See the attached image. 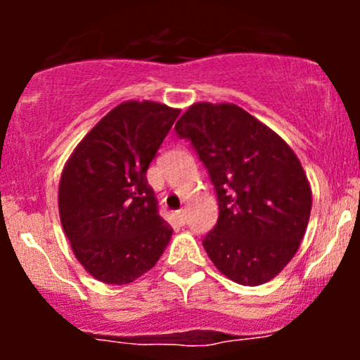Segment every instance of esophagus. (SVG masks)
Instances as JSON below:
<instances>
[{
	"instance_id": "1",
	"label": "esophagus",
	"mask_w": 360,
	"mask_h": 360,
	"mask_svg": "<svg viewBox=\"0 0 360 360\" xmlns=\"http://www.w3.org/2000/svg\"><path fill=\"white\" fill-rule=\"evenodd\" d=\"M177 218H179V221H181V223H184V221H186V210H184V208L177 210Z\"/></svg>"
}]
</instances>
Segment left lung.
Returning <instances> with one entry per match:
<instances>
[{"label":"left lung","mask_w":360,"mask_h":360,"mask_svg":"<svg viewBox=\"0 0 360 360\" xmlns=\"http://www.w3.org/2000/svg\"><path fill=\"white\" fill-rule=\"evenodd\" d=\"M218 196L203 247L218 271L243 286L274 279L295 257L311 213V186L283 139L233 103H194L177 120Z\"/></svg>","instance_id":"1"}]
</instances>
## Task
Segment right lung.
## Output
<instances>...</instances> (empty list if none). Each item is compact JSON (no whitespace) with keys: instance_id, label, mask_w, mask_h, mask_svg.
<instances>
[{"instance_id":"obj_1","label":"right lung","mask_w":360,"mask_h":360,"mask_svg":"<svg viewBox=\"0 0 360 360\" xmlns=\"http://www.w3.org/2000/svg\"><path fill=\"white\" fill-rule=\"evenodd\" d=\"M179 113L155 101L120 103L62 169V229L81 266L101 283H134L171 240L146 172Z\"/></svg>"}]
</instances>
